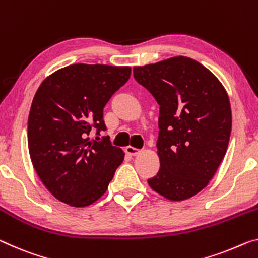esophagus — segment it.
<instances>
[{
    "label": "esophagus",
    "instance_id": "esophagus-1",
    "mask_svg": "<svg viewBox=\"0 0 258 258\" xmlns=\"http://www.w3.org/2000/svg\"><path fill=\"white\" fill-rule=\"evenodd\" d=\"M125 152L128 153V154H130V156H137L138 153H140L141 151L138 149H135V148H133V146H126L125 148Z\"/></svg>",
    "mask_w": 258,
    "mask_h": 258
}]
</instances>
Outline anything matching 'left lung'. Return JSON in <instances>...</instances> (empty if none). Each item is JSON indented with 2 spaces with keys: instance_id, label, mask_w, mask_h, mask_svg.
I'll list each match as a JSON object with an SVG mask.
<instances>
[{
  "instance_id": "obj_1",
  "label": "left lung",
  "mask_w": 258,
  "mask_h": 258,
  "mask_svg": "<svg viewBox=\"0 0 258 258\" xmlns=\"http://www.w3.org/2000/svg\"><path fill=\"white\" fill-rule=\"evenodd\" d=\"M134 77L160 106V168L148 183L169 201L188 200L207 187L227 151L228 94L211 71L187 56L134 67Z\"/></svg>"
}]
</instances>
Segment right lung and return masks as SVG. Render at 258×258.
<instances>
[{
	"instance_id": "obj_1",
	"label": "right lung",
	"mask_w": 258,
	"mask_h": 258,
	"mask_svg": "<svg viewBox=\"0 0 258 258\" xmlns=\"http://www.w3.org/2000/svg\"><path fill=\"white\" fill-rule=\"evenodd\" d=\"M132 74L130 67L77 63L43 79L29 115L31 161L43 185L74 208L89 207L108 188L124 159L121 149L90 140L106 130L102 110Z\"/></svg>"
}]
</instances>
